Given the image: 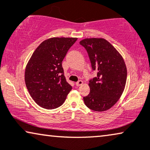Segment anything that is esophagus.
<instances>
[{
    "label": "esophagus",
    "instance_id": "esophagus-1",
    "mask_svg": "<svg viewBox=\"0 0 150 150\" xmlns=\"http://www.w3.org/2000/svg\"><path fill=\"white\" fill-rule=\"evenodd\" d=\"M83 83V81H81V80H79L78 81H77V82L75 83V84H76L77 86H80L82 85Z\"/></svg>",
    "mask_w": 150,
    "mask_h": 150
}]
</instances>
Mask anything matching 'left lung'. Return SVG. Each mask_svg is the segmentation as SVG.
<instances>
[{
  "mask_svg": "<svg viewBox=\"0 0 150 150\" xmlns=\"http://www.w3.org/2000/svg\"><path fill=\"white\" fill-rule=\"evenodd\" d=\"M86 49L92 69L97 76L90 80V93L83 97L88 108L103 112L111 108L124 91L127 68L119 51L103 38H86L79 42Z\"/></svg>",
  "mask_w": 150,
  "mask_h": 150,
  "instance_id": "8db88e82",
  "label": "left lung"
}]
</instances>
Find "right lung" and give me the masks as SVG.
<instances>
[{
	"label": "right lung",
	"mask_w": 150,
	"mask_h": 150,
	"mask_svg": "<svg viewBox=\"0 0 150 150\" xmlns=\"http://www.w3.org/2000/svg\"><path fill=\"white\" fill-rule=\"evenodd\" d=\"M77 38H51L35 50L25 68V81L29 93L38 105L45 109L57 108L67 99L72 86L67 81L62 65Z\"/></svg>",
	"instance_id": "right-lung-1"
}]
</instances>
